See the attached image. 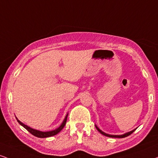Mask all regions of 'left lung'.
<instances>
[{"label": "left lung", "instance_id": "1", "mask_svg": "<svg viewBox=\"0 0 158 158\" xmlns=\"http://www.w3.org/2000/svg\"><path fill=\"white\" fill-rule=\"evenodd\" d=\"M96 128L97 129V130L98 131V132H100L101 134H102L103 135H105V136H107V137H110V138H125V137H127V136H129L130 135H131L132 133V132H134L135 130H132V131H130V132H127V133H125V134H123V135H109V134H107V133H105V132H104L103 131H102L100 130L99 128H98V127L96 126Z\"/></svg>", "mask_w": 158, "mask_h": 158}]
</instances>
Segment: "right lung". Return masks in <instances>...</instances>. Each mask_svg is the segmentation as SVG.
Listing matches in <instances>:
<instances>
[{
  "instance_id": "right-lung-1",
  "label": "right lung",
  "mask_w": 158,
  "mask_h": 158,
  "mask_svg": "<svg viewBox=\"0 0 158 158\" xmlns=\"http://www.w3.org/2000/svg\"><path fill=\"white\" fill-rule=\"evenodd\" d=\"M68 115V114H67V115H66V116H65V118H64V121H62V124H61L60 126L57 129H56V130H52V131H49V132H42V131L35 130V129H32V128H31V127H28L27 125L24 124V123H22L20 121H19L18 119L17 118H16V119H17V121H18V123H20V124L21 125V126L23 127L24 128L26 129V130H27L28 132H30V133L33 135L37 137V138H48V137L54 136V135H55L58 134L59 132H60V131L64 128V125H65V123H66V121H67Z\"/></svg>"
}]
</instances>
